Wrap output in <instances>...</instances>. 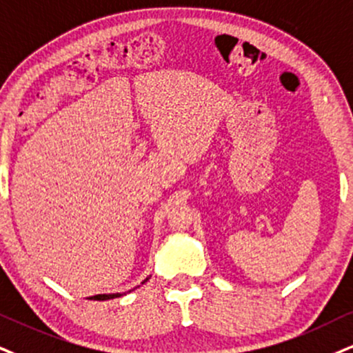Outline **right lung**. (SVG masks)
Returning a JSON list of instances; mask_svg holds the SVG:
<instances>
[{
    "label": "right lung",
    "mask_w": 353,
    "mask_h": 353,
    "mask_svg": "<svg viewBox=\"0 0 353 353\" xmlns=\"http://www.w3.org/2000/svg\"><path fill=\"white\" fill-rule=\"evenodd\" d=\"M147 280H149V278H145V280H143L142 283H145ZM119 296H123V294H121V293H114V294H97V296H91L90 299H94V301H106V299L119 298Z\"/></svg>",
    "instance_id": "obj_1"
}]
</instances>
